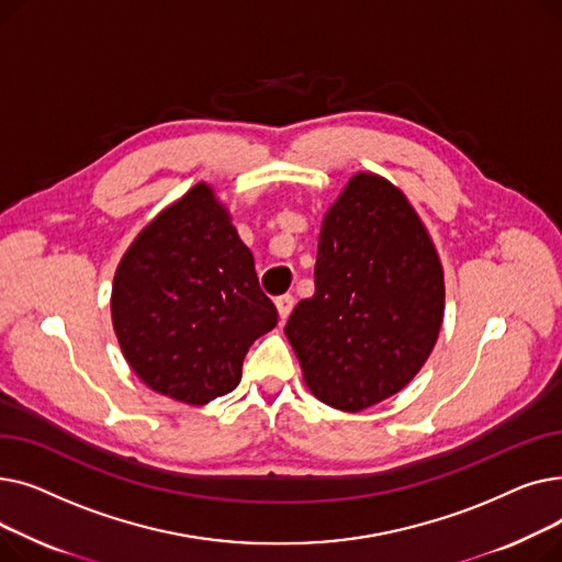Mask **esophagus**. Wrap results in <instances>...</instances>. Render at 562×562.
Listing matches in <instances>:
<instances>
[{"label":"esophagus","instance_id":"esophagus-1","mask_svg":"<svg viewBox=\"0 0 562 562\" xmlns=\"http://www.w3.org/2000/svg\"><path fill=\"white\" fill-rule=\"evenodd\" d=\"M276 307H278L280 318L286 321L289 314H291V310H293V296H280V299L276 301Z\"/></svg>","mask_w":562,"mask_h":562}]
</instances>
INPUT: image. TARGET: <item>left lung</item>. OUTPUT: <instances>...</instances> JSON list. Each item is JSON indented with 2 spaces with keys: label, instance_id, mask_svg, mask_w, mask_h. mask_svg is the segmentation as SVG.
Segmentation results:
<instances>
[{
  "label": "left lung",
  "instance_id": "1",
  "mask_svg": "<svg viewBox=\"0 0 562 562\" xmlns=\"http://www.w3.org/2000/svg\"><path fill=\"white\" fill-rule=\"evenodd\" d=\"M314 296L284 335L307 390L341 412L398 394L426 364L445 321V269L405 193L356 172L323 216Z\"/></svg>",
  "mask_w": 562,
  "mask_h": 562
}]
</instances>
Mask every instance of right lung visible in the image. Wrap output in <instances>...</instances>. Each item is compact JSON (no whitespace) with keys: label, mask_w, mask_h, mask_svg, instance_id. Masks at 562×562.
<instances>
[{"label":"right lung","mask_w":562,"mask_h":562,"mask_svg":"<svg viewBox=\"0 0 562 562\" xmlns=\"http://www.w3.org/2000/svg\"><path fill=\"white\" fill-rule=\"evenodd\" d=\"M111 321L153 392L206 405L241 380L255 339L278 326L225 202L198 182L147 223L117 263Z\"/></svg>","instance_id":"1"}]
</instances>
